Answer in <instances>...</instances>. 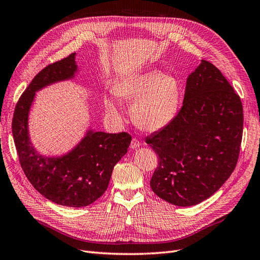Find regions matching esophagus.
<instances>
[{
	"instance_id": "obj_1",
	"label": "esophagus",
	"mask_w": 260,
	"mask_h": 260,
	"mask_svg": "<svg viewBox=\"0 0 260 260\" xmlns=\"http://www.w3.org/2000/svg\"><path fill=\"white\" fill-rule=\"evenodd\" d=\"M141 145V143H140V141L139 140H137V139H132V141H131V144H130V147L131 148H138L139 146Z\"/></svg>"
}]
</instances>
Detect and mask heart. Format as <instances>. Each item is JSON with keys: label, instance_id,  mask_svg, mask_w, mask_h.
Wrapping results in <instances>:
<instances>
[{"label": "heart", "instance_id": "obj_1", "mask_svg": "<svg viewBox=\"0 0 260 260\" xmlns=\"http://www.w3.org/2000/svg\"><path fill=\"white\" fill-rule=\"evenodd\" d=\"M113 94L120 100L133 101L130 116L137 127L155 132L175 119L181 101V85L174 76L164 75L159 70H146L123 77L113 86ZM107 113L120 118L114 100L106 98Z\"/></svg>", "mask_w": 260, "mask_h": 260}]
</instances>
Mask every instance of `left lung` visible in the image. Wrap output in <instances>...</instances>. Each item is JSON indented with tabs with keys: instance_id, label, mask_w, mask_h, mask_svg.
Instances as JSON below:
<instances>
[{
	"instance_id": "8db88e82",
	"label": "left lung",
	"mask_w": 260,
	"mask_h": 260,
	"mask_svg": "<svg viewBox=\"0 0 260 260\" xmlns=\"http://www.w3.org/2000/svg\"><path fill=\"white\" fill-rule=\"evenodd\" d=\"M242 135L240 96L216 66L201 60L175 119L145 140L158 155L153 192L182 207L209 199L237 166Z\"/></svg>"
}]
</instances>
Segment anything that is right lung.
Returning <instances> with one entry per match:
<instances>
[{
  "instance_id": "right-lung-1",
  "label": "right lung",
  "mask_w": 260,
  "mask_h": 260,
  "mask_svg": "<svg viewBox=\"0 0 260 260\" xmlns=\"http://www.w3.org/2000/svg\"><path fill=\"white\" fill-rule=\"evenodd\" d=\"M77 72L76 53L43 68L15 107L12 129L21 168L36 190L58 205L79 208L105 193L115 165L128 152L131 136L89 128L80 142L65 154L45 156L37 151L29 135V114L36 93L74 79Z\"/></svg>"
}]
</instances>
